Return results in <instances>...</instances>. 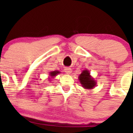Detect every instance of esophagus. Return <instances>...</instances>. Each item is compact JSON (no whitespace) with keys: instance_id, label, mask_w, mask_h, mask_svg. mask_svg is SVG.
Wrapping results in <instances>:
<instances>
[{"instance_id":"34e87169","label":"esophagus","mask_w":133,"mask_h":133,"mask_svg":"<svg viewBox=\"0 0 133 133\" xmlns=\"http://www.w3.org/2000/svg\"><path fill=\"white\" fill-rule=\"evenodd\" d=\"M65 72L68 74H70L72 72V69L70 68H65L64 69Z\"/></svg>"}]
</instances>
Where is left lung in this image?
<instances>
[{
  "label": "left lung",
  "mask_w": 133,
  "mask_h": 133,
  "mask_svg": "<svg viewBox=\"0 0 133 133\" xmlns=\"http://www.w3.org/2000/svg\"><path fill=\"white\" fill-rule=\"evenodd\" d=\"M78 78L82 88L84 89L88 90L92 89L96 86V81L91 76L89 71L88 70L86 69L82 71Z\"/></svg>",
  "instance_id": "obj_1"
}]
</instances>
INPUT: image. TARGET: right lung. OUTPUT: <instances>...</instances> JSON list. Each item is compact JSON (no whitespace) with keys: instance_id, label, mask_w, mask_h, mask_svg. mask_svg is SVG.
<instances>
[{"instance_id":"add662e5","label":"right lung","mask_w":133,"mask_h":133,"mask_svg":"<svg viewBox=\"0 0 133 133\" xmlns=\"http://www.w3.org/2000/svg\"><path fill=\"white\" fill-rule=\"evenodd\" d=\"M61 72L58 71H51L49 72V81H51V79H53L54 77H56V76L58 75L59 74H60Z\"/></svg>"}]
</instances>
